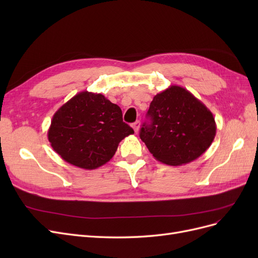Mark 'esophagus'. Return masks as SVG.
Returning <instances> with one entry per match:
<instances>
[{"instance_id": "34e87169", "label": "esophagus", "mask_w": 258, "mask_h": 258, "mask_svg": "<svg viewBox=\"0 0 258 258\" xmlns=\"http://www.w3.org/2000/svg\"><path fill=\"white\" fill-rule=\"evenodd\" d=\"M140 124H141V123H140V121H136V122H134V123L131 124L132 128H134V130H135L136 134H137V132H138V131H139V129H140Z\"/></svg>"}]
</instances>
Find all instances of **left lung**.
<instances>
[{
  "mask_svg": "<svg viewBox=\"0 0 258 258\" xmlns=\"http://www.w3.org/2000/svg\"><path fill=\"white\" fill-rule=\"evenodd\" d=\"M140 138L155 159L182 166L204 154L216 135L214 116L191 92L172 85L151 102Z\"/></svg>",
  "mask_w": 258,
  "mask_h": 258,
  "instance_id": "left-lung-1",
  "label": "left lung"
}]
</instances>
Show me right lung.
<instances>
[{
  "label": "right lung",
  "mask_w": 258,
  "mask_h": 258,
  "mask_svg": "<svg viewBox=\"0 0 258 258\" xmlns=\"http://www.w3.org/2000/svg\"><path fill=\"white\" fill-rule=\"evenodd\" d=\"M134 134L118 105L101 93L82 91L53 114L48 141L64 161L93 170L110 161L121 140Z\"/></svg>",
  "instance_id": "1"
}]
</instances>
